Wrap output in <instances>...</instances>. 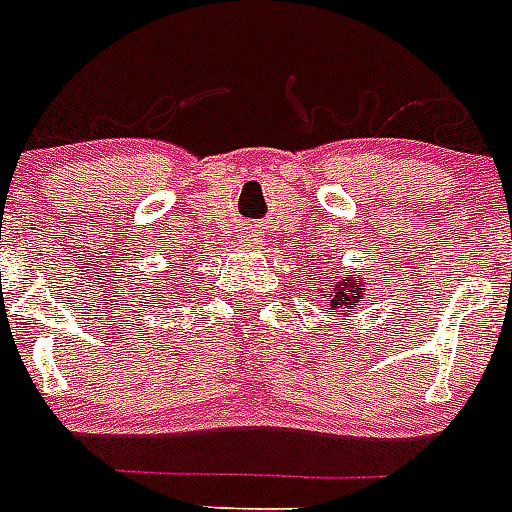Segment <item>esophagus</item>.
Listing matches in <instances>:
<instances>
[{
  "instance_id": "34e87169",
  "label": "esophagus",
  "mask_w": 512,
  "mask_h": 512,
  "mask_svg": "<svg viewBox=\"0 0 512 512\" xmlns=\"http://www.w3.org/2000/svg\"><path fill=\"white\" fill-rule=\"evenodd\" d=\"M245 240H248V243H251V245H261V243H264V240H261L259 235H253V232H251V235H245Z\"/></svg>"
}]
</instances>
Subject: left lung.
I'll use <instances>...</instances> for the list:
<instances>
[{
  "instance_id": "obj_1",
  "label": "left lung",
  "mask_w": 512,
  "mask_h": 512,
  "mask_svg": "<svg viewBox=\"0 0 512 512\" xmlns=\"http://www.w3.org/2000/svg\"><path fill=\"white\" fill-rule=\"evenodd\" d=\"M320 296L325 298V306H330L333 312H357V306H362V296H367V277H354L349 272L346 277L333 282V288L330 290L322 288Z\"/></svg>"
}]
</instances>
